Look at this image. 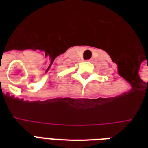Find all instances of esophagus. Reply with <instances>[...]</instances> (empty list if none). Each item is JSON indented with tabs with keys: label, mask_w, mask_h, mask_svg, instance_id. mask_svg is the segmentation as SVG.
I'll return each instance as SVG.
<instances>
[{
	"label": "esophagus",
	"mask_w": 148,
	"mask_h": 148,
	"mask_svg": "<svg viewBox=\"0 0 148 148\" xmlns=\"http://www.w3.org/2000/svg\"><path fill=\"white\" fill-rule=\"evenodd\" d=\"M87 61H88V62H92V59H88Z\"/></svg>",
	"instance_id": "esophagus-1"
}]
</instances>
